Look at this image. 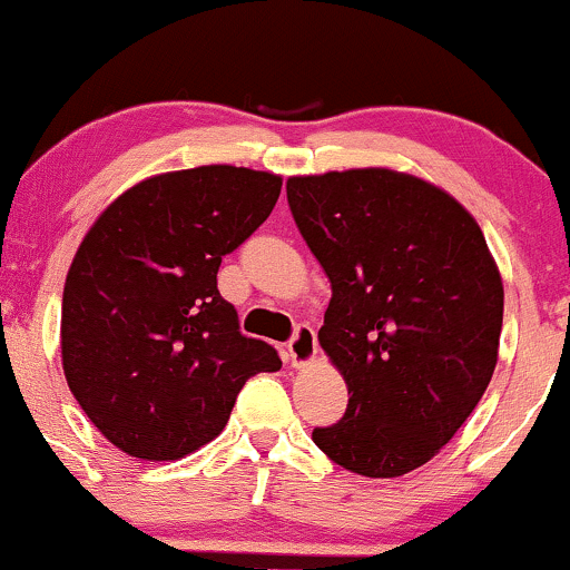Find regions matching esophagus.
Listing matches in <instances>:
<instances>
[{
  "instance_id": "esophagus-1",
  "label": "esophagus",
  "mask_w": 570,
  "mask_h": 570,
  "mask_svg": "<svg viewBox=\"0 0 570 570\" xmlns=\"http://www.w3.org/2000/svg\"><path fill=\"white\" fill-rule=\"evenodd\" d=\"M316 353H318L316 332H313V326L299 324L297 330H294L289 345H286L289 364L292 367H305V364H311L313 358H316Z\"/></svg>"
}]
</instances>
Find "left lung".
<instances>
[{"instance_id": "8db88e82", "label": "left lung", "mask_w": 570, "mask_h": 570, "mask_svg": "<svg viewBox=\"0 0 570 570\" xmlns=\"http://www.w3.org/2000/svg\"><path fill=\"white\" fill-rule=\"evenodd\" d=\"M286 198L332 284L318 343L348 385L313 442L348 472L407 474L453 440L499 362L485 235L453 195L391 168L292 176Z\"/></svg>"}]
</instances>
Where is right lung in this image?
<instances>
[{"mask_svg":"<svg viewBox=\"0 0 570 570\" xmlns=\"http://www.w3.org/2000/svg\"><path fill=\"white\" fill-rule=\"evenodd\" d=\"M278 195L281 176L252 168L168 171L126 189L82 238L63 286V375L122 453H195L225 429L248 377L281 370L217 289L222 257Z\"/></svg>","mask_w":570,"mask_h":570,"instance_id":"1","label":"right lung"}]
</instances>
